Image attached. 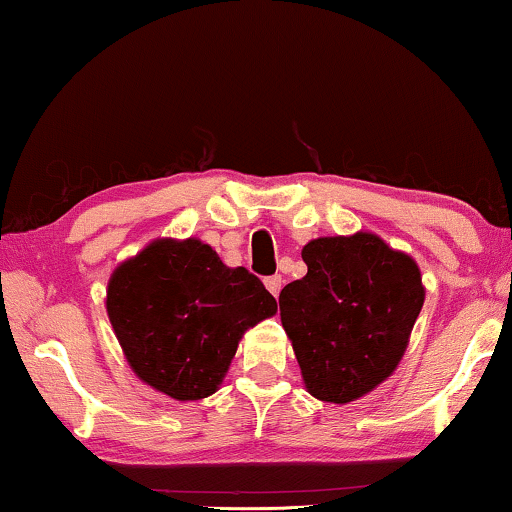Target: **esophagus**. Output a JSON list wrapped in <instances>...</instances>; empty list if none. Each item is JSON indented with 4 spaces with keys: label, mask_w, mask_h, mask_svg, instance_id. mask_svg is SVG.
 Returning <instances> with one entry per match:
<instances>
[{
    "label": "esophagus",
    "mask_w": 512,
    "mask_h": 512,
    "mask_svg": "<svg viewBox=\"0 0 512 512\" xmlns=\"http://www.w3.org/2000/svg\"><path fill=\"white\" fill-rule=\"evenodd\" d=\"M282 275H272V277H265V289H268L272 296H279V291H282Z\"/></svg>",
    "instance_id": "esophagus-1"
}]
</instances>
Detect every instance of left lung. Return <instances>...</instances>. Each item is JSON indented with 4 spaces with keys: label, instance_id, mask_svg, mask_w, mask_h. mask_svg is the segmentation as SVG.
Wrapping results in <instances>:
<instances>
[{
    "label": "left lung",
    "instance_id": "8db88e82",
    "mask_svg": "<svg viewBox=\"0 0 512 512\" xmlns=\"http://www.w3.org/2000/svg\"><path fill=\"white\" fill-rule=\"evenodd\" d=\"M307 275L279 293L282 326L305 387L349 403L387 380L424 305L417 263L380 237H319L305 244Z\"/></svg>",
    "mask_w": 512,
    "mask_h": 512
}]
</instances>
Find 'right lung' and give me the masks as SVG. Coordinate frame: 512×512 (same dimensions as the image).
I'll list each match as a JSON object with an SVG mask.
<instances>
[{
  "instance_id": "add662e5",
  "label": "right lung",
  "mask_w": 512,
  "mask_h": 512,
  "mask_svg": "<svg viewBox=\"0 0 512 512\" xmlns=\"http://www.w3.org/2000/svg\"><path fill=\"white\" fill-rule=\"evenodd\" d=\"M107 312L132 370L153 389L214 394L249 326L277 300L247 268H228L200 240H158L109 279Z\"/></svg>"
}]
</instances>
